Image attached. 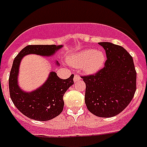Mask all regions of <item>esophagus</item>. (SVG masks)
Here are the masks:
<instances>
[{
  "label": "esophagus",
  "instance_id": "34e87169",
  "mask_svg": "<svg viewBox=\"0 0 147 147\" xmlns=\"http://www.w3.org/2000/svg\"><path fill=\"white\" fill-rule=\"evenodd\" d=\"M79 79H81V77L78 75H77V74H76L75 75V76H74V82H78Z\"/></svg>",
  "mask_w": 147,
  "mask_h": 147
}]
</instances>
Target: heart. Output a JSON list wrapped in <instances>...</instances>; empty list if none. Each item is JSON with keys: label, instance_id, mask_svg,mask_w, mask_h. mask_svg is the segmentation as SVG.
Listing matches in <instances>:
<instances>
[{"label": "heart", "instance_id": "obj_1", "mask_svg": "<svg viewBox=\"0 0 147 147\" xmlns=\"http://www.w3.org/2000/svg\"><path fill=\"white\" fill-rule=\"evenodd\" d=\"M106 56L102 51L85 49L69 55L67 61L73 66H82L83 70L87 73H94L102 68Z\"/></svg>", "mask_w": 147, "mask_h": 147}]
</instances>
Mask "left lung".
Wrapping results in <instances>:
<instances>
[{
	"mask_svg": "<svg viewBox=\"0 0 147 147\" xmlns=\"http://www.w3.org/2000/svg\"><path fill=\"white\" fill-rule=\"evenodd\" d=\"M105 49V67L92 75L82 76L86 85L85 101L95 116L111 117L127 107L137 89V71L132 56L123 47L99 42Z\"/></svg>",
	"mask_w": 147,
	"mask_h": 147,
	"instance_id": "8db88e82",
	"label": "left lung"
}]
</instances>
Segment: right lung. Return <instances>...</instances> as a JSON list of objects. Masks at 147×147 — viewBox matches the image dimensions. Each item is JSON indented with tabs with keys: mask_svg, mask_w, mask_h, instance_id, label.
I'll return each instance as SVG.
<instances>
[{
	"mask_svg": "<svg viewBox=\"0 0 147 147\" xmlns=\"http://www.w3.org/2000/svg\"><path fill=\"white\" fill-rule=\"evenodd\" d=\"M61 47L55 45H29L13 60L9 76L10 96L15 107L29 118L46 121L59 115L64 107L65 92L74 84V75L67 79H61L57 74L52 71L44 85L34 92L26 93L20 89L17 85L20 62L24 55L36 54L49 56Z\"/></svg>",
	"mask_w": 147,
	"mask_h": 147,
	"instance_id": "1",
	"label": "right lung"
}]
</instances>
